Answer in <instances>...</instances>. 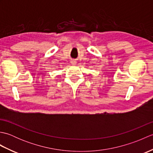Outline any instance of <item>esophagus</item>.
Returning a JSON list of instances; mask_svg holds the SVG:
<instances>
[{
	"mask_svg": "<svg viewBox=\"0 0 153 153\" xmlns=\"http://www.w3.org/2000/svg\"><path fill=\"white\" fill-rule=\"evenodd\" d=\"M76 63H77V62L75 60H72L71 61V64H72V65H75V64H76Z\"/></svg>",
	"mask_w": 153,
	"mask_h": 153,
	"instance_id": "esophagus-1",
	"label": "esophagus"
}]
</instances>
